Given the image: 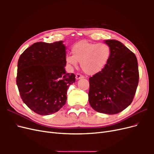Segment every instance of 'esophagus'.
<instances>
[{"label":"esophagus","instance_id":"esophagus-1","mask_svg":"<svg viewBox=\"0 0 154 154\" xmlns=\"http://www.w3.org/2000/svg\"><path fill=\"white\" fill-rule=\"evenodd\" d=\"M84 77H83V76H82V74H79V73H77L76 74V80H79V79H81V78H83Z\"/></svg>","mask_w":154,"mask_h":154}]
</instances>
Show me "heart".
<instances>
[{"label": "heart", "instance_id": "1", "mask_svg": "<svg viewBox=\"0 0 154 154\" xmlns=\"http://www.w3.org/2000/svg\"><path fill=\"white\" fill-rule=\"evenodd\" d=\"M71 55H68L66 61L69 66L76 67L80 63L81 68L87 75L93 76L101 72L108 64L111 57V49L104 43L80 41L71 49Z\"/></svg>", "mask_w": 154, "mask_h": 154}]
</instances>
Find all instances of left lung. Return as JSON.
<instances>
[{"mask_svg":"<svg viewBox=\"0 0 154 154\" xmlns=\"http://www.w3.org/2000/svg\"><path fill=\"white\" fill-rule=\"evenodd\" d=\"M111 49V57L101 72L89 78L88 101L100 113L115 114L133 101L139 83L136 55L122 42L105 40Z\"/></svg>","mask_w":154,"mask_h":154,"instance_id":"obj_1","label":"left lung"}]
</instances>
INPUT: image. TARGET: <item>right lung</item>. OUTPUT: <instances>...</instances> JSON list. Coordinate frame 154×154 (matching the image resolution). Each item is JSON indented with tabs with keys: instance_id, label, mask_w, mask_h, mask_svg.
<instances>
[{
	"instance_id": "1",
	"label": "right lung",
	"mask_w": 154,
	"mask_h": 154,
	"mask_svg": "<svg viewBox=\"0 0 154 154\" xmlns=\"http://www.w3.org/2000/svg\"><path fill=\"white\" fill-rule=\"evenodd\" d=\"M66 56L63 41L36 42L20 56L17 85L22 101L35 113L52 114L66 104L68 88L76 80L65 70Z\"/></svg>"
}]
</instances>
